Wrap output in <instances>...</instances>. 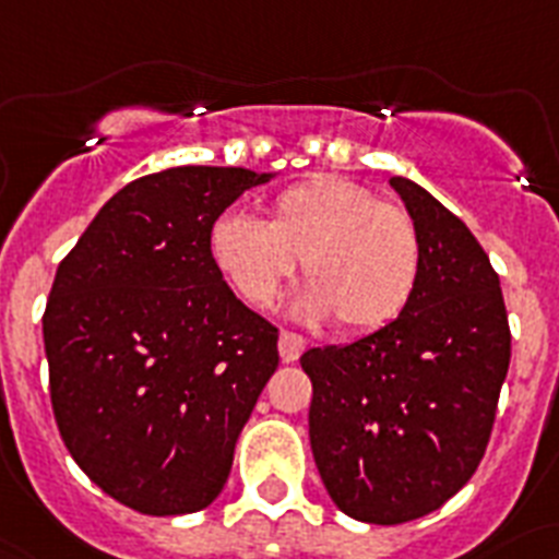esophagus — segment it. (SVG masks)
<instances>
[{"label":"esophagus","mask_w":559,"mask_h":559,"mask_svg":"<svg viewBox=\"0 0 559 559\" xmlns=\"http://www.w3.org/2000/svg\"><path fill=\"white\" fill-rule=\"evenodd\" d=\"M304 352H307V340L300 337V334L286 332V329H284V332H281V337H278L281 360H284V362H295Z\"/></svg>","instance_id":"esophagus-1"}]
</instances>
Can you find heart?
I'll return each instance as SVG.
<instances>
[{
    "label": "heart",
    "instance_id": "obj_1",
    "mask_svg": "<svg viewBox=\"0 0 559 559\" xmlns=\"http://www.w3.org/2000/svg\"><path fill=\"white\" fill-rule=\"evenodd\" d=\"M211 259L245 304L273 309L304 261L300 314L334 318L348 334L388 326L411 304L421 275L414 216L348 177L318 174L284 188L266 222L227 213L211 227Z\"/></svg>",
    "mask_w": 559,
    "mask_h": 559
}]
</instances>
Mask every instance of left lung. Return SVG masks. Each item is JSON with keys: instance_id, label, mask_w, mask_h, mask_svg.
<instances>
[{"instance_id": "8db88e82", "label": "left lung", "mask_w": 559, "mask_h": 559, "mask_svg": "<svg viewBox=\"0 0 559 559\" xmlns=\"http://www.w3.org/2000/svg\"><path fill=\"white\" fill-rule=\"evenodd\" d=\"M421 236L405 312L348 346L309 348V441L332 501L357 521H416L473 478L509 371L501 281L467 225L405 177Z\"/></svg>"}]
</instances>
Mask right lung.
I'll list each match as a JSON object with an SVG mask.
<instances>
[{"label":"right lung","instance_id":"add662e5","mask_svg":"<svg viewBox=\"0 0 559 559\" xmlns=\"http://www.w3.org/2000/svg\"><path fill=\"white\" fill-rule=\"evenodd\" d=\"M266 174L179 165L118 191L58 264L45 352L75 464L143 514L205 509L278 368V329L211 259V227Z\"/></svg>","mask_w":559,"mask_h":559}]
</instances>
